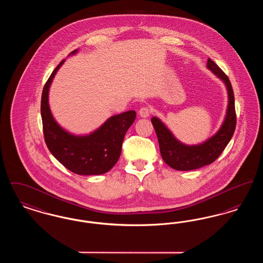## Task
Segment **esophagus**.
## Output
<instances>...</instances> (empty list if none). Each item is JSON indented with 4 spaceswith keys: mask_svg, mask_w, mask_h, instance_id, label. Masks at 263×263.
<instances>
[{
    "mask_svg": "<svg viewBox=\"0 0 263 263\" xmlns=\"http://www.w3.org/2000/svg\"><path fill=\"white\" fill-rule=\"evenodd\" d=\"M150 113V108H149V107H147V106H143V107H141V108H140V110H139V115H140L141 117H144V118L149 117Z\"/></svg>",
    "mask_w": 263,
    "mask_h": 263,
    "instance_id": "34e87169",
    "label": "esophagus"
}]
</instances>
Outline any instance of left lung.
I'll list each match as a JSON object with an SVG mask.
<instances>
[{
    "mask_svg": "<svg viewBox=\"0 0 263 263\" xmlns=\"http://www.w3.org/2000/svg\"><path fill=\"white\" fill-rule=\"evenodd\" d=\"M207 67L215 75L225 82L229 93L225 121L216 135L201 145L186 146L177 141L159 118L153 117L151 119L157 133L161 155L164 163L177 171H192L215 162L225 150L236 129L237 115L234 90L231 82L221 68L210 58H208Z\"/></svg>",
    "mask_w": 263,
    "mask_h": 263,
    "instance_id": "8db88e82",
    "label": "left lung"
}]
</instances>
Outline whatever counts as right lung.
Returning <instances> with one entry per match:
<instances>
[{
    "label": "right lung",
    "instance_id": "add662e5",
    "mask_svg": "<svg viewBox=\"0 0 263 263\" xmlns=\"http://www.w3.org/2000/svg\"><path fill=\"white\" fill-rule=\"evenodd\" d=\"M73 51L71 54H74ZM65 60L55 68L45 83L41 96L43 135L51 154L65 167L77 175H102L117 163L127 130L136 118L134 110L114 115L88 136H74L56 123L48 104L51 82Z\"/></svg>",
    "mask_w": 263,
    "mask_h": 263
}]
</instances>
